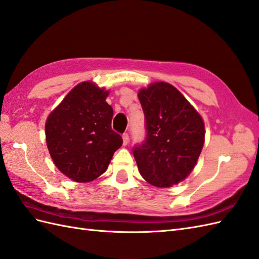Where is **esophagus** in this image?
<instances>
[{
    "mask_svg": "<svg viewBox=\"0 0 259 259\" xmlns=\"http://www.w3.org/2000/svg\"><path fill=\"white\" fill-rule=\"evenodd\" d=\"M122 140H123V146H127V144L129 143V135L123 134L122 135Z\"/></svg>",
    "mask_w": 259,
    "mask_h": 259,
    "instance_id": "obj_1",
    "label": "esophagus"
}]
</instances>
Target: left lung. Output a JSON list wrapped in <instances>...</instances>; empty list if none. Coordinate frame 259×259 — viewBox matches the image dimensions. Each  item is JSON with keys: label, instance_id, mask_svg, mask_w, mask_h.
I'll return each mask as SVG.
<instances>
[{"label": "left lung", "instance_id": "left-lung-1", "mask_svg": "<svg viewBox=\"0 0 259 259\" xmlns=\"http://www.w3.org/2000/svg\"><path fill=\"white\" fill-rule=\"evenodd\" d=\"M147 139L134 149L141 177L157 188H171L190 176L205 141L203 118L169 82L155 81L138 92Z\"/></svg>", "mask_w": 259, "mask_h": 259}]
</instances>
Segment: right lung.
<instances>
[{"label": "right lung", "instance_id": "1", "mask_svg": "<svg viewBox=\"0 0 259 259\" xmlns=\"http://www.w3.org/2000/svg\"><path fill=\"white\" fill-rule=\"evenodd\" d=\"M109 90L82 81L66 95L45 123L47 149L57 169L71 181H94L108 169L122 138L111 129Z\"/></svg>", "mask_w": 259, "mask_h": 259}]
</instances>
